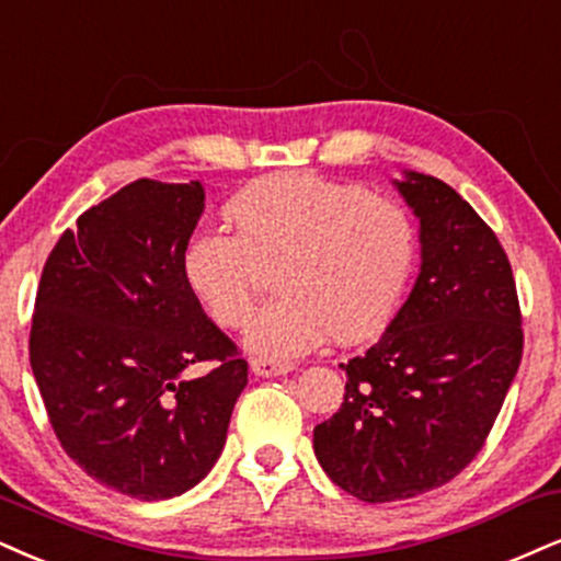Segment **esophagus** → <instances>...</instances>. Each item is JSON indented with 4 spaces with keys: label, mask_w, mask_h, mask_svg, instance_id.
Instances as JSON below:
<instances>
[{
    "label": "esophagus",
    "mask_w": 561,
    "mask_h": 561,
    "mask_svg": "<svg viewBox=\"0 0 561 561\" xmlns=\"http://www.w3.org/2000/svg\"><path fill=\"white\" fill-rule=\"evenodd\" d=\"M249 366H252V371L257 377H280L294 369V364L280 362V358H267V356H254L252 362H249Z\"/></svg>",
    "instance_id": "1"
}]
</instances>
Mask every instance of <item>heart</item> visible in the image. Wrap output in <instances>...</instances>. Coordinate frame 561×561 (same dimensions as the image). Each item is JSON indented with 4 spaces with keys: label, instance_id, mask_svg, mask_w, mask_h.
<instances>
[{
    "label": "heart",
    "instance_id": "1",
    "mask_svg": "<svg viewBox=\"0 0 561 561\" xmlns=\"http://www.w3.org/2000/svg\"><path fill=\"white\" fill-rule=\"evenodd\" d=\"M226 228H197L182 249V275L224 328L254 314L265 270L275 299L247 330L267 358L309 354L333 335L362 343L398 309L416 262V226L396 199L317 174H275L231 197Z\"/></svg>",
    "mask_w": 561,
    "mask_h": 561
}]
</instances>
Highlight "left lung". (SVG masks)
<instances>
[{"label":"left lung","instance_id":"left-lung-1","mask_svg":"<svg viewBox=\"0 0 561 561\" xmlns=\"http://www.w3.org/2000/svg\"><path fill=\"white\" fill-rule=\"evenodd\" d=\"M421 270L385 335L341 364L345 396L314 426L322 471L356 500H411L453 481L492 432L523 358V317L496 233L453 186L405 171Z\"/></svg>","mask_w":561,"mask_h":561}]
</instances>
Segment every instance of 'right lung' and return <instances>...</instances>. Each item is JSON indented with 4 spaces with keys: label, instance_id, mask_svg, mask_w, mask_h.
Returning a JSON list of instances; mask_svg holds the SVG:
<instances>
[{
    "label": "right lung",
    "instance_id": "1",
    "mask_svg": "<svg viewBox=\"0 0 561 561\" xmlns=\"http://www.w3.org/2000/svg\"><path fill=\"white\" fill-rule=\"evenodd\" d=\"M205 207L199 182L137 179L61 233L41 273L31 369L65 453L142 502L210 473L247 385V362L182 275ZM216 360L205 378L183 369Z\"/></svg>",
    "mask_w": 561,
    "mask_h": 561
}]
</instances>
